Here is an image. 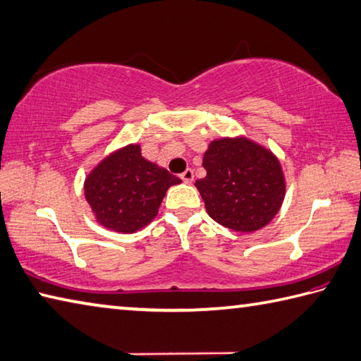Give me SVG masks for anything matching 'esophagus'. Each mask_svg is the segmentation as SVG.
<instances>
[{
    "label": "esophagus",
    "instance_id": "1",
    "mask_svg": "<svg viewBox=\"0 0 361 361\" xmlns=\"http://www.w3.org/2000/svg\"><path fill=\"white\" fill-rule=\"evenodd\" d=\"M193 178H195V174H193V169H185V171H183L182 174H180V179L185 182V183H192L193 182Z\"/></svg>",
    "mask_w": 361,
    "mask_h": 361
}]
</instances>
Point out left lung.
<instances>
[{"label": "left lung", "instance_id": "1", "mask_svg": "<svg viewBox=\"0 0 361 361\" xmlns=\"http://www.w3.org/2000/svg\"><path fill=\"white\" fill-rule=\"evenodd\" d=\"M202 166L207 176L195 182L210 219L235 233H253L280 210L286 182L274 152L245 137L209 145Z\"/></svg>", "mask_w": 361, "mask_h": 361}]
</instances>
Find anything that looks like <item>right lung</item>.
Segmentation results:
<instances>
[{
    "mask_svg": "<svg viewBox=\"0 0 361 361\" xmlns=\"http://www.w3.org/2000/svg\"><path fill=\"white\" fill-rule=\"evenodd\" d=\"M180 182L142 157L140 145H128L106 155L87 174L85 198L102 226L132 234L157 216L166 190Z\"/></svg>",
    "mask_w": 361,
    "mask_h": 361,
    "instance_id": "1",
    "label": "right lung"
}]
</instances>
